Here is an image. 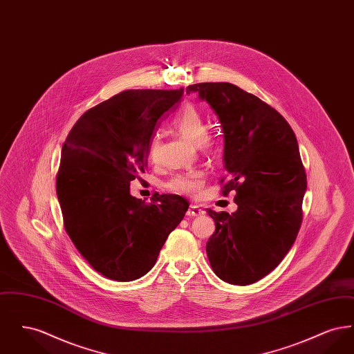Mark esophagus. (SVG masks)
Here are the masks:
<instances>
[{
	"instance_id": "1",
	"label": "esophagus",
	"mask_w": 354,
	"mask_h": 354,
	"mask_svg": "<svg viewBox=\"0 0 354 354\" xmlns=\"http://www.w3.org/2000/svg\"><path fill=\"white\" fill-rule=\"evenodd\" d=\"M202 215H204V211L198 205H189V208L185 212V216H188V218H199Z\"/></svg>"
}]
</instances>
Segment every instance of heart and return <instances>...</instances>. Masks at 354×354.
<instances>
[{
    "mask_svg": "<svg viewBox=\"0 0 354 354\" xmlns=\"http://www.w3.org/2000/svg\"><path fill=\"white\" fill-rule=\"evenodd\" d=\"M174 127L178 133L185 136L189 142L195 143L203 151H209L214 146L212 138L207 133V123L202 114L194 106H185L172 120ZM159 150V140L153 138L149 147V153L151 159H156ZM205 183V174L201 169H194L183 174H178L169 179L167 187L169 191L187 195V196H199L202 194Z\"/></svg>",
    "mask_w": 354,
    "mask_h": 354,
    "instance_id": "obj_1",
    "label": "heart"
}]
</instances>
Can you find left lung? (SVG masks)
<instances>
[{
  "label": "left lung",
  "instance_id": "left-lung-1",
  "mask_svg": "<svg viewBox=\"0 0 354 354\" xmlns=\"http://www.w3.org/2000/svg\"><path fill=\"white\" fill-rule=\"evenodd\" d=\"M185 93H198L218 115L228 176L223 195L236 192L234 214L207 209L216 225L205 245L209 264L225 283L253 284L281 263L301 225L306 175L296 135L270 104L235 84H195Z\"/></svg>",
  "mask_w": 354,
  "mask_h": 354
}]
</instances>
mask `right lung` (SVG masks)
Masks as SVG:
<instances>
[{
    "label": "right lung",
    "instance_id": "add662e5",
    "mask_svg": "<svg viewBox=\"0 0 354 354\" xmlns=\"http://www.w3.org/2000/svg\"><path fill=\"white\" fill-rule=\"evenodd\" d=\"M185 90H127L87 110L61 152L57 196L77 250L103 276L133 281L151 270L188 203L165 194L151 203L130 194L145 172L152 136Z\"/></svg>",
    "mask_w": 354,
    "mask_h": 354
}]
</instances>
